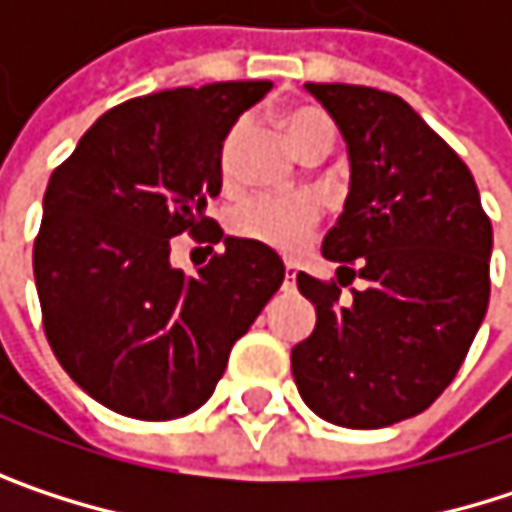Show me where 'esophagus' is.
Instances as JSON below:
<instances>
[{
  "mask_svg": "<svg viewBox=\"0 0 512 512\" xmlns=\"http://www.w3.org/2000/svg\"><path fill=\"white\" fill-rule=\"evenodd\" d=\"M293 284H296V266H293V263H287V266H284V287L290 290Z\"/></svg>",
  "mask_w": 512,
  "mask_h": 512,
  "instance_id": "esophagus-1",
  "label": "esophagus"
}]
</instances>
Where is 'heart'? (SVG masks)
I'll list each match as a JSON object with an SVG mask.
<instances>
[{
  "instance_id": "obj_1",
  "label": "heart",
  "mask_w": 512,
  "mask_h": 512,
  "mask_svg": "<svg viewBox=\"0 0 512 512\" xmlns=\"http://www.w3.org/2000/svg\"><path fill=\"white\" fill-rule=\"evenodd\" d=\"M278 127L287 139V145L296 151V154H311V151H329L335 136H338V127L332 121V115L320 106H311V103H299V106H290L278 115ZM243 133H246V124H234L228 130V136L222 139V148H219V168H222V177L231 174V165H234V154L243 142ZM320 222V210L311 198H302V195H293V198H255L249 204H243L234 219H231V231L243 240H252L260 243L266 249H275V252H296L308 243V237L314 234Z\"/></svg>"
}]
</instances>
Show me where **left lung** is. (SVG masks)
<instances>
[{
    "instance_id": "left-lung-1",
    "label": "left lung",
    "mask_w": 512,
    "mask_h": 512,
    "mask_svg": "<svg viewBox=\"0 0 512 512\" xmlns=\"http://www.w3.org/2000/svg\"><path fill=\"white\" fill-rule=\"evenodd\" d=\"M305 88L344 133L353 174L323 240L338 278L296 275L317 326L290 367L323 421L376 430L424 412L454 382L489 302L492 225L468 165L403 97ZM356 277L365 287L341 300Z\"/></svg>"
}]
</instances>
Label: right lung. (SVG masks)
<instances>
[{"label": "right lung", "instance_id": "add662e5", "mask_svg": "<svg viewBox=\"0 0 512 512\" xmlns=\"http://www.w3.org/2000/svg\"><path fill=\"white\" fill-rule=\"evenodd\" d=\"M269 88L213 82L133 97L52 171L32 255L44 332L73 382L118 415L195 412L284 281L281 257L237 237L198 276L167 260L171 236H225L204 216L222 189L219 148Z\"/></svg>", "mask_w": 512, "mask_h": 512}]
</instances>
